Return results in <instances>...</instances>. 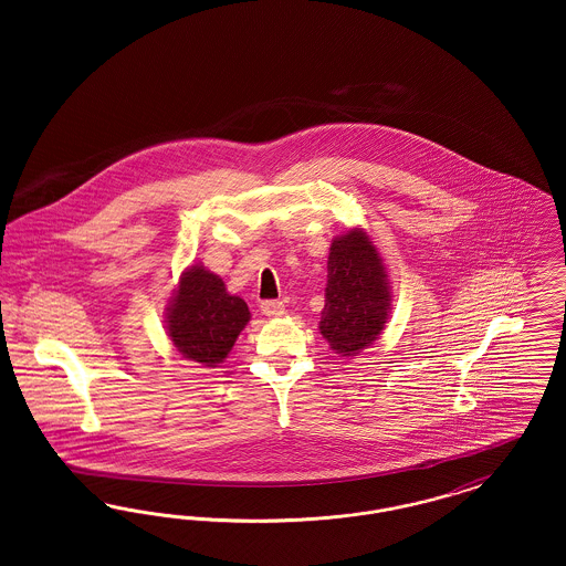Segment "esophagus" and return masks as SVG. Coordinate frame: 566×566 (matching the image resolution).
I'll return each instance as SVG.
<instances>
[{
  "instance_id": "esophagus-1",
  "label": "esophagus",
  "mask_w": 566,
  "mask_h": 566,
  "mask_svg": "<svg viewBox=\"0 0 566 566\" xmlns=\"http://www.w3.org/2000/svg\"><path fill=\"white\" fill-rule=\"evenodd\" d=\"M261 312L270 318H277L284 314V303L282 301H263L261 303Z\"/></svg>"
}]
</instances>
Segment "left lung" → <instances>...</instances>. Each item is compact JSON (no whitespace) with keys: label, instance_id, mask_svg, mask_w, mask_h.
<instances>
[{"label":"left lung","instance_id":"left-lung-1","mask_svg":"<svg viewBox=\"0 0 566 566\" xmlns=\"http://www.w3.org/2000/svg\"><path fill=\"white\" fill-rule=\"evenodd\" d=\"M321 333L335 354L350 358L369 348L388 323L390 284L374 242L352 229L331 243Z\"/></svg>","mask_w":566,"mask_h":566}]
</instances>
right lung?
<instances>
[{
	"mask_svg": "<svg viewBox=\"0 0 566 566\" xmlns=\"http://www.w3.org/2000/svg\"><path fill=\"white\" fill-rule=\"evenodd\" d=\"M250 321L245 301L229 295L224 282L203 265L182 271L169 298L165 328L185 358L203 367H218Z\"/></svg>",
	"mask_w": 566,
	"mask_h": 566,
	"instance_id": "1",
	"label": "right lung"
}]
</instances>
